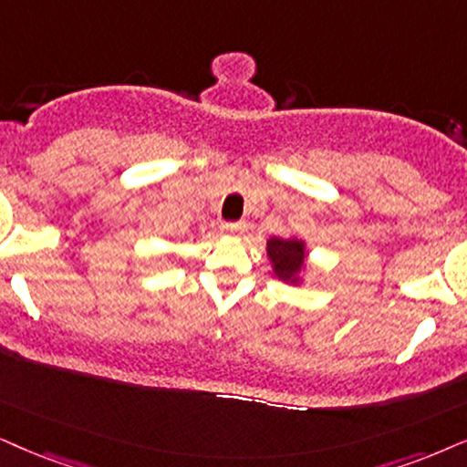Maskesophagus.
I'll use <instances>...</instances> for the list:
<instances>
[{
	"instance_id": "34e87169",
	"label": "esophagus",
	"mask_w": 467,
	"mask_h": 467,
	"mask_svg": "<svg viewBox=\"0 0 467 467\" xmlns=\"http://www.w3.org/2000/svg\"><path fill=\"white\" fill-rule=\"evenodd\" d=\"M223 233L228 234H244L247 230V223L245 222H233V223H223L222 226Z\"/></svg>"
}]
</instances>
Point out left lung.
Here are the masks:
<instances>
[{"label":"left lung","instance_id":"8db88e82","mask_svg":"<svg viewBox=\"0 0 467 467\" xmlns=\"http://www.w3.org/2000/svg\"><path fill=\"white\" fill-rule=\"evenodd\" d=\"M308 245L302 237H269L267 258L271 271L280 282L293 286L304 285V275L308 271Z\"/></svg>","mask_w":467,"mask_h":467}]
</instances>
